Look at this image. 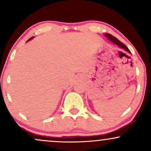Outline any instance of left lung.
Wrapping results in <instances>:
<instances>
[{"label":"left lung","instance_id":"obj_1","mask_svg":"<svg viewBox=\"0 0 151 151\" xmlns=\"http://www.w3.org/2000/svg\"><path fill=\"white\" fill-rule=\"evenodd\" d=\"M104 36H106V37L108 38V39L111 41V42L114 43V44L116 45L117 46H119V47L122 48V49H124V50H126V52H128L131 54V52H130V50H129V48H128L127 47H126L125 45L124 44V43H122V42H121V41H119L116 37H114V36L111 35L109 34V33H105L104 34Z\"/></svg>","mask_w":151,"mask_h":151}]
</instances>
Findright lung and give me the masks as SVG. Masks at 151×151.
I'll use <instances>...</instances> for the list:
<instances>
[{
	"label": "right lung",
	"instance_id": "add662e5",
	"mask_svg": "<svg viewBox=\"0 0 151 151\" xmlns=\"http://www.w3.org/2000/svg\"><path fill=\"white\" fill-rule=\"evenodd\" d=\"M33 37H30V39H29V40H27V42H28V41H30V40H32V38H33Z\"/></svg>",
	"mask_w": 151,
	"mask_h": 151
}]
</instances>
